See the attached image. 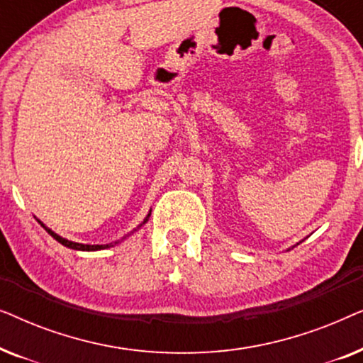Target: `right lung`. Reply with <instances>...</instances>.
<instances>
[{
  "label": "right lung",
  "instance_id": "obj_1",
  "mask_svg": "<svg viewBox=\"0 0 363 363\" xmlns=\"http://www.w3.org/2000/svg\"><path fill=\"white\" fill-rule=\"evenodd\" d=\"M148 218H150V215H147V218H145V220H143V223H147ZM39 223H41V221H39ZM41 225H43V223H41ZM44 228H46V226H44ZM46 231L54 238V240L61 242V245L71 247V250H77V251H97V250H106V247L113 246V242H108V245H81V242H72V241H69V240H64V238L56 235V233L49 230V228H46ZM116 245H117V242H116Z\"/></svg>",
  "mask_w": 363,
  "mask_h": 363
}]
</instances>
